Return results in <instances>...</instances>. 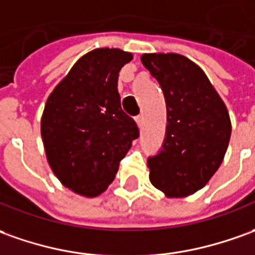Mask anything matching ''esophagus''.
<instances>
[{
	"label": "esophagus",
	"mask_w": 255,
	"mask_h": 255,
	"mask_svg": "<svg viewBox=\"0 0 255 255\" xmlns=\"http://www.w3.org/2000/svg\"><path fill=\"white\" fill-rule=\"evenodd\" d=\"M143 122H144V118H143V115H138V117L136 118V124H137L138 128H141V126H143Z\"/></svg>",
	"instance_id": "1"
}]
</instances>
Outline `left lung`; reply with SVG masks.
Returning a JSON list of instances; mask_svg holds the SVG:
<instances>
[{"instance_id":"obj_1","label":"left lung","mask_w":255,"mask_h":255,"mask_svg":"<svg viewBox=\"0 0 255 255\" xmlns=\"http://www.w3.org/2000/svg\"><path fill=\"white\" fill-rule=\"evenodd\" d=\"M141 62L164 91L168 122L161 150L147 161L150 182L168 197L190 196L222 164L231 118L203 69L189 58L144 54Z\"/></svg>"}]
</instances>
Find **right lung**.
<instances>
[{
    "label": "right lung",
    "mask_w": 255,
    "mask_h": 255,
    "mask_svg": "<svg viewBox=\"0 0 255 255\" xmlns=\"http://www.w3.org/2000/svg\"><path fill=\"white\" fill-rule=\"evenodd\" d=\"M131 58L118 48L87 52L44 107L41 137L48 164L59 182L80 196L97 197L107 190L138 137L118 93L119 71Z\"/></svg>",
    "instance_id": "add662e5"
}]
</instances>
